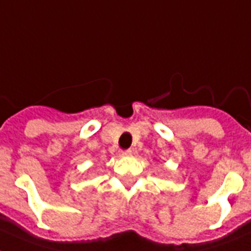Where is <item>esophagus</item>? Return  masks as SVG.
<instances>
[{"instance_id":"1","label":"esophagus","mask_w":251,"mask_h":251,"mask_svg":"<svg viewBox=\"0 0 251 251\" xmlns=\"http://www.w3.org/2000/svg\"><path fill=\"white\" fill-rule=\"evenodd\" d=\"M120 157H129V155L132 154L131 149H126V151H120Z\"/></svg>"}]
</instances>
